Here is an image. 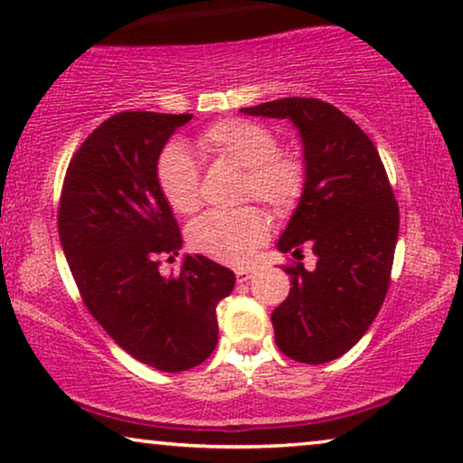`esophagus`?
Returning a JSON list of instances; mask_svg holds the SVG:
<instances>
[{
	"instance_id": "1",
	"label": "esophagus",
	"mask_w": 463,
	"mask_h": 463,
	"mask_svg": "<svg viewBox=\"0 0 463 463\" xmlns=\"http://www.w3.org/2000/svg\"><path fill=\"white\" fill-rule=\"evenodd\" d=\"M250 276H252V271H250V269H246V268H238V269H236V278H238V282H246V280H249Z\"/></svg>"
}]
</instances>
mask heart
<instances>
[{"mask_svg": "<svg viewBox=\"0 0 463 463\" xmlns=\"http://www.w3.org/2000/svg\"><path fill=\"white\" fill-rule=\"evenodd\" d=\"M204 154L244 168L240 200H261L274 213H288L306 189V162L295 151L278 149V138L250 119H223L198 137ZM160 192L175 213L189 214L202 204L200 173L194 157L179 143H170L157 157ZM269 223L261 208L213 211L195 219L187 230L195 252L227 265H242L268 238Z\"/></svg>", "mask_w": 463, "mask_h": 463, "instance_id": "b5f03b06", "label": "heart"}]
</instances>
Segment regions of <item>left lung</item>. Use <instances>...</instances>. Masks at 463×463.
<instances>
[{
    "label": "left lung",
    "instance_id": "left-lung-1",
    "mask_svg": "<svg viewBox=\"0 0 463 463\" xmlns=\"http://www.w3.org/2000/svg\"><path fill=\"white\" fill-rule=\"evenodd\" d=\"M290 119L303 143L306 189L278 250L312 246L314 269L287 265L290 293L271 314L276 345L297 363L339 358L373 325L390 287L398 204L377 147L337 107L278 99L240 109Z\"/></svg>",
    "mask_w": 463,
    "mask_h": 463
}]
</instances>
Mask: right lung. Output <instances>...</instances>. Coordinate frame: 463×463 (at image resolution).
I'll return each instance as SVG.
<instances>
[{
	"label": "right lung",
	"mask_w": 463,
	"mask_h": 463,
	"mask_svg": "<svg viewBox=\"0 0 463 463\" xmlns=\"http://www.w3.org/2000/svg\"><path fill=\"white\" fill-rule=\"evenodd\" d=\"M189 113L122 111L105 119L69 162L59 236L94 320L138 363L164 373L198 366L219 339L217 303L233 271L202 255L179 276L160 274V255L183 238L156 176L157 157ZM173 259V257H170Z\"/></svg>",
	"instance_id": "obj_1"
}]
</instances>
